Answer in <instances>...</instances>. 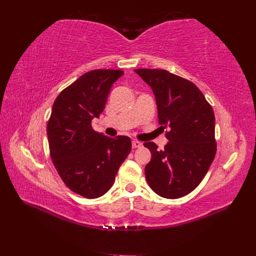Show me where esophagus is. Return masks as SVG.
<instances>
[{
    "instance_id": "34e87169",
    "label": "esophagus",
    "mask_w": 256,
    "mask_h": 256,
    "mask_svg": "<svg viewBox=\"0 0 256 256\" xmlns=\"http://www.w3.org/2000/svg\"><path fill=\"white\" fill-rule=\"evenodd\" d=\"M142 145L143 144L140 141H136V140L132 141V147H134V148H140V147H142Z\"/></svg>"
}]
</instances>
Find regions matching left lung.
Wrapping results in <instances>:
<instances>
[{
  "mask_svg": "<svg viewBox=\"0 0 256 256\" xmlns=\"http://www.w3.org/2000/svg\"><path fill=\"white\" fill-rule=\"evenodd\" d=\"M134 72L152 90L161 127L170 129L164 150L144 143L152 152L146 180L158 196L180 198L198 187L214 159L212 108L196 84L164 69Z\"/></svg>",
  "mask_w": 256,
  "mask_h": 256,
  "instance_id": "1",
  "label": "left lung"
}]
</instances>
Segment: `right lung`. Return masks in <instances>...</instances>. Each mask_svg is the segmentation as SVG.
Instances as JSON below:
<instances>
[{
	"instance_id": "right-lung-1",
	"label": "right lung",
	"mask_w": 256,
	"mask_h": 256,
	"mask_svg": "<svg viewBox=\"0 0 256 256\" xmlns=\"http://www.w3.org/2000/svg\"><path fill=\"white\" fill-rule=\"evenodd\" d=\"M122 70L95 69L82 74L56 99L47 125L50 156L58 175L74 193L96 198L114 184L131 150L126 136L109 138L92 128Z\"/></svg>"
}]
</instances>
